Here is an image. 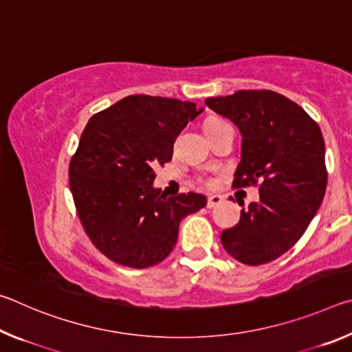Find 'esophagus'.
Returning a JSON list of instances; mask_svg holds the SVG:
<instances>
[{"label":"esophagus","mask_w":352,"mask_h":352,"mask_svg":"<svg viewBox=\"0 0 352 352\" xmlns=\"http://www.w3.org/2000/svg\"><path fill=\"white\" fill-rule=\"evenodd\" d=\"M219 204H222V197H220V195H217V194H212V195H210V197H208L206 206L214 208V206H217Z\"/></svg>","instance_id":"1"}]
</instances>
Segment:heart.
<instances>
[{
    "label": "heart",
    "instance_id": "b5f03b06",
    "mask_svg": "<svg viewBox=\"0 0 352 352\" xmlns=\"http://www.w3.org/2000/svg\"><path fill=\"white\" fill-rule=\"evenodd\" d=\"M219 124H223V121H219V119H211V121L206 122L205 129H210V127H214V126H219Z\"/></svg>",
    "mask_w": 352,
    "mask_h": 352
}]
</instances>
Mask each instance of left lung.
<instances>
[{
	"label": "left lung",
	"instance_id": "8db88e82",
	"mask_svg": "<svg viewBox=\"0 0 352 352\" xmlns=\"http://www.w3.org/2000/svg\"><path fill=\"white\" fill-rule=\"evenodd\" d=\"M205 104L242 135L233 186L259 183V200L243 208L239 223L222 231L220 241L242 264H267L295 245L323 201V135L300 105L270 90H241Z\"/></svg>",
	"mask_w": 352,
	"mask_h": 352
}]
</instances>
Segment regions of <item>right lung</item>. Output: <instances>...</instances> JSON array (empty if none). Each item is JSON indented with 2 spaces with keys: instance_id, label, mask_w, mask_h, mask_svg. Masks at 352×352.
<instances>
[{
  "instance_id": "right-lung-1",
  "label": "right lung",
  "mask_w": 352,
  "mask_h": 352,
  "mask_svg": "<svg viewBox=\"0 0 352 352\" xmlns=\"http://www.w3.org/2000/svg\"><path fill=\"white\" fill-rule=\"evenodd\" d=\"M204 109L186 100L135 94L96 113L69 163V188L83 230L116 264L146 269L175 247L182 219L206 206L188 192L153 188V166L172 160L174 141Z\"/></svg>"
}]
</instances>
